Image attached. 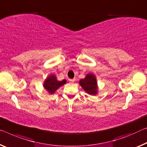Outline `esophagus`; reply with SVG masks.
I'll list each match as a JSON object with an SVG mask.
<instances>
[{
    "instance_id": "obj_1",
    "label": "esophagus",
    "mask_w": 147,
    "mask_h": 147,
    "mask_svg": "<svg viewBox=\"0 0 147 147\" xmlns=\"http://www.w3.org/2000/svg\"><path fill=\"white\" fill-rule=\"evenodd\" d=\"M69 81H70V82L74 83V81H75V79H70V80H69Z\"/></svg>"
}]
</instances>
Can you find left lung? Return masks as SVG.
<instances>
[{
    "instance_id": "left-lung-1",
    "label": "left lung",
    "mask_w": 147,
    "mask_h": 147,
    "mask_svg": "<svg viewBox=\"0 0 147 147\" xmlns=\"http://www.w3.org/2000/svg\"><path fill=\"white\" fill-rule=\"evenodd\" d=\"M80 85L85 91L91 95H96L98 93V85L96 76L92 74H88L84 79L80 80Z\"/></svg>"
}]
</instances>
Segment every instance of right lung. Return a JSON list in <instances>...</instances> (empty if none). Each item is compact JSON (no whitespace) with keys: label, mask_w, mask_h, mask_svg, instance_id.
Instances as JSON below:
<instances>
[{"label":"right lung","mask_w":147,"mask_h":147,"mask_svg":"<svg viewBox=\"0 0 147 147\" xmlns=\"http://www.w3.org/2000/svg\"><path fill=\"white\" fill-rule=\"evenodd\" d=\"M66 83V80L62 81H58L56 77L54 75H51L47 77L45 80L43 87L46 91L51 94L55 93L56 90Z\"/></svg>","instance_id":"right-lung-1"}]
</instances>
